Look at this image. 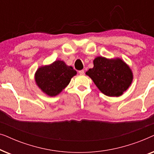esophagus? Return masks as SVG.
Returning <instances> with one entry per match:
<instances>
[{
    "instance_id": "34e87169",
    "label": "esophagus",
    "mask_w": 154,
    "mask_h": 154,
    "mask_svg": "<svg viewBox=\"0 0 154 154\" xmlns=\"http://www.w3.org/2000/svg\"><path fill=\"white\" fill-rule=\"evenodd\" d=\"M79 73L81 75H84V73H85V71H84V70H81V71H79Z\"/></svg>"
}]
</instances>
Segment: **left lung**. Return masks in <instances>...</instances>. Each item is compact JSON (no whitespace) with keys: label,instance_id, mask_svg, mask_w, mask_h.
Here are the masks:
<instances>
[{"label":"left lung","instance_id":"1","mask_svg":"<svg viewBox=\"0 0 154 154\" xmlns=\"http://www.w3.org/2000/svg\"><path fill=\"white\" fill-rule=\"evenodd\" d=\"M93 68L86 71L85 74L105 95L121 96L131 85L133 73L122 59L99 56L93 60Z\"/></svg>","mask_w":154,"mask_h":154}]
</instances>
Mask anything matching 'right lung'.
Instances as JSON below:
<instances>
[{"mask_svg": "<svg viewBox=\"0 0 154 154\" xmlns=\"http://www.w3.org/2000/svg\"><path fill=\"white\" fill-rule=\"evenodd\" d=\"M77 74L72 66L64 61L56 60L50 64L43 65L35 71L34 80L40 90L49 97H55L69 85Z\"/></svg>", "mask_w": 154, "mask_h": 154, "instance_id": "right-lung-1", "label": "right lung"}]
</instances>
